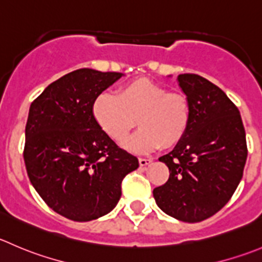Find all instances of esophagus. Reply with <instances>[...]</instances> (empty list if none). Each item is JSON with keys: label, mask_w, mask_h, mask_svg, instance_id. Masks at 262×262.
<instances>
[{"label": "esophagus", "mask_w": 262, "mask_h": 262, "mask_svg": "<svg viewBox=\"0 0 262 262\" xmlns=\"http://www.w3.org/2000/svg\"><path fill=\"white\" fill-rule=\"evenodd\" d=\"M139 165H141V166H147V165H149L152 162V160L151 159H143V157H139Z\"/></svg>", "instance_id": "esophagus-1"}]
</instances>
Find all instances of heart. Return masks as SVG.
Masks as SVG:
<instances>
[{
    "mask_svg": "<svg viewBox=\"0 0 262 262\" xmlns=\"http://www.w3.org/2000/svg\"><path fill=\"white\" fill-rule=\"evenodd\" d=\"M93 118L114 141L121 142L130 129H139L123 146L128 151L147 155L161 146L174 147L184 138L190 124V106L180 93H167L161 85L144 79L124 84L116 95L102 93L92 107Z\"/></svg>",
    "mask_w": 262,
    "mask_h": 262,
    "instance_id": "obj_1",
    "label": "heart"
}]
</instances>
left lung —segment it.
I'll return each mask as SVG.
<instances>
[{
    "label": "left lung",
    "mask_w": 262,
    "mask_h": 262,
    "mask_svg": "<svg viewBox=\"0 0 262 262\" xmlns=\"http://www.w3.org/2000/svg\"><path fill=\"white\" fill-rule=\"evenodd\" d=\"M180 90L190 106L184 138L159 161L169 179L155 188L157 206L180 222L199 223L222 210L237 189L247 160L246 132L237 106L197 74H180Z\"/></svg>",
    "instance_id": "1"
}]
</instances>
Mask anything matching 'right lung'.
Wrapping results in <instances>:
<instances>
[{
    "mask_svg": "<svg viewBox=\"0 0 262 262\" xmlns=\"http://www.w3.org/2000/svg\"><path fill=\"white\" fill-rule=\"evenodd\" d=\"M123 75L75 70L51 83L30 105L24 147L28 177L53 211L74 222L113 211L124 177L139 166L92 113L96 98Z\"/></svg>",
    "mask_w": 262,
    "mask_h": 262,
    "instance_id": "1",
    "label": "right lung"
}]
</instances>
